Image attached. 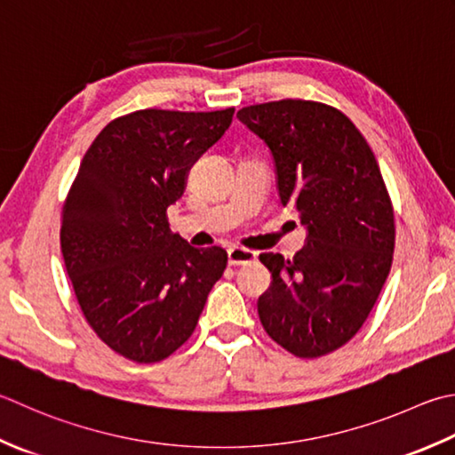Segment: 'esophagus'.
Wrapping results in <instances>:
<instances>
[{
	"label": "esophagus",
	"mask_w": 455,
	"mask_h": 455,
	"mask_svg": "<svg viewBox=\"0 0 455 455\" xmlns=\"http://www.w3.org/2000/svg\"><path fill=\"white\" fill-rule=\"evenodd\" d=\"M252 262H256L254 251H248V248H243V246L228 248V264L230 266H246Z\"/></svg>",
	"instance_id": "1"
}]
</instances>
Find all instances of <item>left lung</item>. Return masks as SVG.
<instances>
[{
	"mask_svg": "<svg viewBox=\"0 0 455 455\" xmlns=\"http://www.w3.org/2000/svg\"><path fill=\"white\" fill-rule=\"evenodd\" d=\"M236 118L268 146L280 203L307 233L291 260L260 254L272 283L258 315L291 355L322 357L359 331L393 264L395 212L379 164L355 124L322 102L288 98Z\"/></svg>",
	"mask_w": 455,
	"mask_h": 455,
	"instance_id": "left-lung-1",
	"label": "left lung"
}]
</instances>
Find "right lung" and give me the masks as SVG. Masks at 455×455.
Masks as SVG:
<instances>
[{"mask_svg": "<svg viewBox=\"0 0 455 455\" xmlns=\"http://www.w3.org/2000/svg\"><path fill=\"white\" fill-rule=\"evenodd\" d=\"M233 114H126L98 133L78 167L62 207V258L88 325L130 361L180 349L227 268L220 246H191L165 212Z\"/></svg>", "mask_w": 455, "mask_h": 455, "instance_id": "add662e5", "label": "right lung"}]
</instances>
